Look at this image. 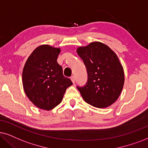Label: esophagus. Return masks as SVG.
I'll return each instance as SVG.
<instances>
[{
	"label": "esophagus",
	"mask_w": 148,
	"mask_h": 148,
	"mask_svg": "<svg viewBox=\"0 0 148 148\" xmlns=\"http://www.w3.org/2000/svg\"><path fill=\"white\" fill-rule=\"evenodd\" d=\"M70 79H71V80H72V83H75V78H74V76H72L70 77Z\"/></svg>",
	"instance_id": "34e87169"
}]
</instances>
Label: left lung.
Returning <instances> with one entry per match:
<instances>
[{
  "mask_svg": "<svg viewBox=\"0 0 148 148\" xmlns=\"http://www.w3.org/2000/svg\"><path fill=\"white\" fill-rule=\"evenodd\" d=\"M87 72V82L77 87L84 100L96 108H106L113 104L124 84V69L118 57L106 44L91 42L76 50Z\"/></svg>",
  "mask_w": 148,
  "mask_h": 148,
  "instance_id": "8db88e82",
  "label": "left lung"
}]
</instances>
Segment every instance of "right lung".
I'll return each instance as SVG.
<instances>
[{
  "label": "right lung",
  "mask_w": 148,
  "mask_h": 148,
  "mask_svg": "<svg viewBox=\"0 0 148 148\" xmlns=\"http://www.w3.org/2000/svg\"><path fill=\"white\" fill-rule=\"evenodd\" d=\"M60 48L42 45L33 50L22 71L24 92L41 109H52L61 103L66 89L72 85L57 63Z\"/></svg>",
  "instance_id": "1"
}]
</instances>
